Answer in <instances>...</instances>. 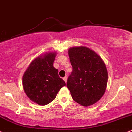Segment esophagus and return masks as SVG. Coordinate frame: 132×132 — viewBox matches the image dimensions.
I'll return each instance as SVG.
<instances>
[{
  "mask_svg": "<svg viewBox=\"0 0 132 132\" xmlns=\"http://www.w3.org/2000/svg\"><path fill=\"white\" fill-rule=\"evenodd\" d=\"M63 80L66 82V81H67V76H65V77H64L63 78Z\"/></svg>",
  "mask_w": 132,
  "mask_h": 132,
  "instance_id": "obj_1",
  "label": "esophagus"
}]
</instances>
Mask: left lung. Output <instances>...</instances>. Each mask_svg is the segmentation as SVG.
I'll return each instance as SVG.
<instances>
[{
	"mask_svg": "<svg viewBox=\"0 0 132 132\" xmlns=\"http://www.w3.org/2000/svg\"><path fill=\"white\" fill-rule=\"evenodd\" d=\"M73 71L66 86L72 98L84 106L97 102L106 88V66L96 53L86 47H75L68 51Z\"/></svg>",
	"mask_w": 132,
	"mask_h": 132,
	"instance_id": "1",
	"label": "left lung"
}]
</instances>
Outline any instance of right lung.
I'll return each mask as SVG.
<instances>
[{
    "label": "right lung",
    "mask_w": 132,
    "mask_h": 132,
    "mask_svg": "<svg viewBox=\"0 0 132 132\" xmlns=\"http://www.w3.org/2000/svg\"><path fill=\"white\" fill-rule=\"evenodd\" d=\"M55 53H47L36 58L26 69L22 78L27 96L38 105H47L54 100L66 82L58 75L53 63Z\"/></svg>",
    "instance_id": "right-lung-1"
}]
</instances>
